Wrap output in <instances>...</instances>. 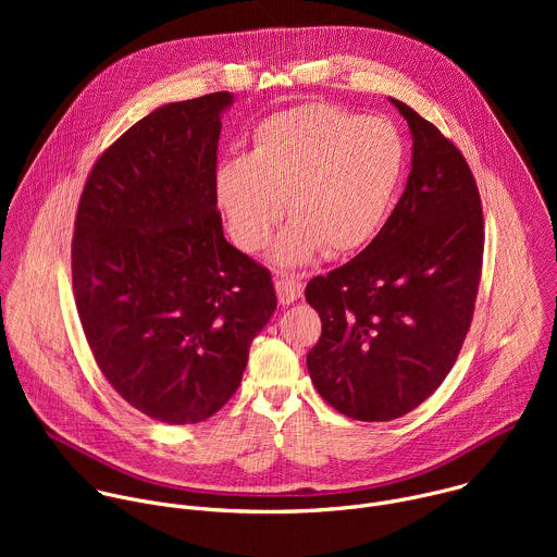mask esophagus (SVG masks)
<instances>
[{"instance_id":"esophagus-1","label":"esophagus","mask_w":557,"mask_h":557,"mask_svg":"<svg viewBox=\"0 0 557 557\" xmlns=\"http://www.w3.org/2000/svg\"><path fill=\"white\" fill-rule=\"evenodd\" d=\"M275 290H277V299L280 304H293L301 297V290H304V284L301 280H297L295 275L290 273H277L275 275Z\"/></svg>"}]
</instances>
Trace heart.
<instances>
[{"label":"heart","mask_w":557,"mask_h":557,"mask_svg":"<svg viewBox=\"0 0 557 557\" xmlns=\"http://www.w3.org/2000/svg\"><path fill=\"white\" fill-rule=\"evenodd\" d=\"M408 147L389 121L308 103L264 119L247 156L215 170V200L233 243L260 251L284 215L273 258L306 264L326 249H361L383 226L406 176Z\"/></svg>","instance_id":"1"}]
</instances>
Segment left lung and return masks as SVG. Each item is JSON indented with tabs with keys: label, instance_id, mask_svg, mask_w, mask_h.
<instances>
[{
	"label": "left lung",
	"instance_id": "1",
	"mask_svg": "<svg viewBox=\"0 0 557 557\" xmlns=\"http://www.w3.org/2000/svg\"><path fill=\"white\" fill-rule=\"evenodd\" d=\"M412 172L374 240L306 301L322 317L310 379L337 412L392 421L443 383L471 326L483 269V207L460 149L410 106Z\"/></svg>",
	"mask_w": 557,
	"mask_h": 557
}]
</instances>
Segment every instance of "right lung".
I'll use <instances>...</instances> for the list:
<instances>
[{
    "label": "right lung",
    "mask_w": 557,
    "mask_h": 557,
    "mask_svg": "<svg viewBox=\"0 0 557 557\" xmlns=\"http://www.w3.org/2000/svg\"><path fill=\"white\" fill-rule=\"evenodd\" d=\"M213 92L153 110L95 163L72 237L74 301L123 399L170 425L215 414L243 381L277 297L269 269L224 240Z\"/></svg>",
    "instance_id": "add662e5"
}]
</instances>
